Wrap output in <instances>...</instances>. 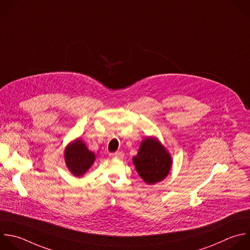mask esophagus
Returning a JSON list of instances; mask_svg holds the SVG:
<instances>
[{
	"instance_id": "1",
	"label": "esophagus",
	"mask_w": 250,
	"mask_h": 250,
	"mask_svg": "<svg viewBox=\"0 0 250 250\" xmlns=\"http://www.w3.org/2000/svg\"><path fill=\"white\" fill-rule=\"evenodd\" d=\"M110 156L115 157V158H123L124 157V152L123 151H117L115 153H111Z\"/></svg>"
}]
</instances>
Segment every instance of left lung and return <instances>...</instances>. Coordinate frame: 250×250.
<instances>
[{
    "mask_svg": "<svg viewBox=\"0 0 250 250\" xmlns=\"http://www.w3.org/2000/svg\"><path fill=\"white\" fill-rule=\"evenodd\" d=\"M132 161L139 176L149 185L159 183L167 177L172 165L169 153L155 138L143 140Z\"/></svg>",
    "mask_w": 250,
    "mask_h": 250,
    "instance_id": "1",
    "label": "left lung"
}]
</instances>
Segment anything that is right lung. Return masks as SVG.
Masks as SVG:
<instances>
[{
	"instance_id": "1",
	"label": "right lung",
	"mask_w": 250,
	"mask_h": 250,
	"mask_svg": "<svg viewBox=\"0 0 250 250\" xmlns=\"http://www.w3.org/2000/svg\"><path fill=\"white\" fill-rule=\"evenodd\" d=\"M64 159L68 170L75 177H81L93 164L95 155L81 140L76 139L65 148Z\"/></svg>"
}]
</instances>
